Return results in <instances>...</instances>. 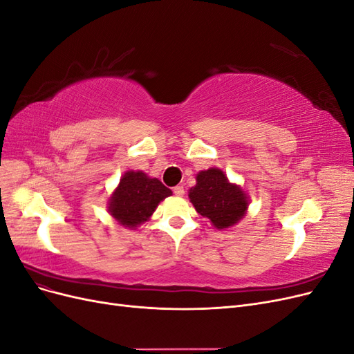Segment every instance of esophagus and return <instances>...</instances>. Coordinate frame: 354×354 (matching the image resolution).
Instances as JSON below:
<instances>
[{
    "mask_svg": "<svg viewBox=\"0 0 354 354\" xmlns=\"http://www.w3.org/2000/svg\"><path fill=\"white\" fill-rule=\"evenodd\" d=\"M173 192H174V195H177V196H183L185 195V187L183 186H176L173 189Z\"/></svg>",
    "mask_w": 354,
    "mask_h": 354,
    "instance_id": "1",
    "label": "esophagus"
}]
</instances>
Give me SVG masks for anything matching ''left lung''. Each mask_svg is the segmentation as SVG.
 Segmentation results:
<instances>
[{
  "instance_id": "obj_1",
  "label": "left lung",
  "mask_w": 354,
  "mask_h": 354,
  "mask_svg": "<svg viewBox=\"0 0 354 354\" xmlns=\"http://www.w3.org/2000/svg\"><path fill=\"white\" fill-rule=\"evenodd\" d=\"M189 198L201 216L209 218L217 229L236 224L248 208L243 190L229 183L227 177L217 168L201 171L196 176V186L189 190Z\"/></svg>"
}]
</instances>
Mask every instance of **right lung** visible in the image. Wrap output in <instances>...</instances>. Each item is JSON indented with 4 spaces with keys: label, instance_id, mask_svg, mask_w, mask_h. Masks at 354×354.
<instances>
[{
    "label": "right lung",
    "instance_id": "add662e5",
    "mask_svg": "<svg viewBox=\"0 0 354 354\" xmlns=\"http://www.w3.org/2000/svg\"><path fill=\"white\" fill-rule=\"evenodd\" d=\"M171 194L158 178L142 171H128L109 201V212L122 226L133 229L151 217L158 203Z\"/></svg>",
    "mask_w": 354,
    "mask_h": 354
}]
</instances>
